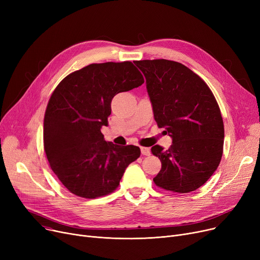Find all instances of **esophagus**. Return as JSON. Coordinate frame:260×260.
Listing matches in <instances>:
<instances>
[{
	"label": "esophagus",
	"instance_id": "esophagus-1",
	"mask_svg": "<svg viewBox=\"0 0 260 260\" xmlns=\"http://www.w3.org/2000/svg\"><path fill=\"white\" fill-rule=\"evenodd\" d=\"M141 154L144 156H149L151 155V149L148 147H141Z\"/></svg>",
	"mask_w": 260,
	"mask_h": 260
}]
</instances>
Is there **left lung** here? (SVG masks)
Masks as SVG:
<instances>
[{"mask_svg": "<svg viewBox=\"0 0 260 260\" xmlns=\"http://www.w3.org/2000/svg\"><path fill=\"white\" fill-rule=\"evenodd\" d=\"M135 64L145 77L157 124L173 140L169 149L152 147L162 165L154 182L176 193L193 192L211 178L222 157L219 106L206 82L181 63L158 59Z\"/></svg>", "mask_w": 260, "mask_h": 260, "instance_id": "8db88e82", "label": "left lung"}]
</instances>
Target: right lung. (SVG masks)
Instances as JSON below:
<instances>
[{"instance_id": "right-lung-1", "label": "right lung", "mask_w": 260, "mask_h": 260, "mask_svg": "<svg viewBox=\"0 0 260 260\" xmlns=\"http://www.w3.org/2000/svg\"><path fill=\"white\" fill-rule=\"evenodd\" d=\"M143 83L132 62H106L72 73L53 90L44 117V149L71 193L92 199L114 192L129 163L140 157L138 146L105 141L101 128L115 95Z\"/></svg>"}]
</instances>
